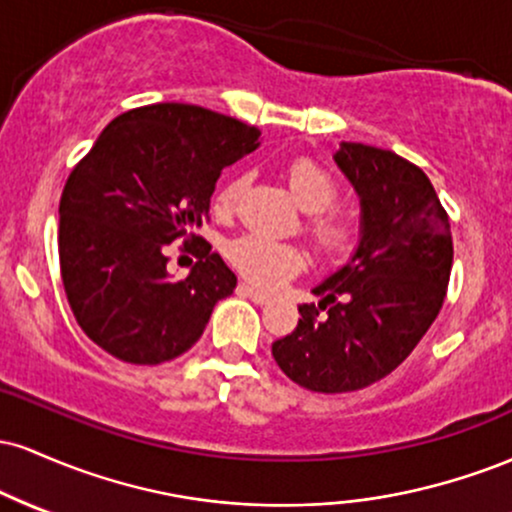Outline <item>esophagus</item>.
Listing matches in <instances>:
<instances>
[{
	"label": "esophagus",
	"instance_id": "esophagus-1",
	"mask_svg": "<svg viewBox=\"0 0 512 512\" xmlns=\"http://www.w3.org/2000/svg\"><path fill=\"white\" fill-rule=\"evenodd\" d=\"M238 293H240V296L250 298V301L257 303V305H267L269 301H272V296H269V293H262V291L252 289L250 284H240V286H238Z\"/></svg>",
	"mask_w": 512,
	"mask_h": 512
}]
</instances>
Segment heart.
I'll return each instance as SVG.
<instances>
[{
  "label": "heart",
  "mask_w": 512,
  "mask_h": 512,
  "mask_svg": "<svg viewBox=\"0 0 512 512\" xmlns=\"http://www.w3.org/2000/svg\"><path fill=\"white\" fill-rule=\"evenodd\" d=\"M286 180H289L293 197L308 214L303 233L313 243V248L325 257H349L361 240V223L354 211L337 204L342 195L337 175L315 158L298 156L286 168ZM245 182L248 180L240 173L223 182L214 202L219 214L228 216L238 209ZM226 257L245 279L262 289H272L303 267V252L298 245L279 243L257 233L233 238L226 245Z\"/></svg>",
  "instance_id": "b5f03b06"
}]
</instances>
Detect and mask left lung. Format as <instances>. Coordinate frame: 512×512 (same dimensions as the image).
<instances>
[{"mask_svg":"<svg viewBox=\"0 0 512 512\" xmlns=\"http://www.w3.org/2000/svg\"><path fill=\"white\" fill-rule=\"evenodd\" d=\"M337 166L361 197V243L298 305V325L272 344L279 368L305 390L337 395L378 383L433 325L452 269L450 216L407 158L344 142Z\"/></svg>","mask_w":512,"mask_h":512,"instance_id":"left-lung-1","label":"left lung"}]
</instances>
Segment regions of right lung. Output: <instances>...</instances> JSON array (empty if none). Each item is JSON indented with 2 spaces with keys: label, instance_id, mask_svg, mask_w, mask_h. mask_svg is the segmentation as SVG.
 Masks as SVG:
<instances>
[{
  "label": "right lung",
  "instance_id": "add662e5",
  "mask_svg": "<svg viewBox=\"0 0 512 512\" xmlns=\"http://www.w3.org/2000/svg\"><path fill=\"white\" fill-rule=\"evenodd\" d=\"M260 129L214 110L156 103L117 115L69 173L60 199V272L81 330L110 356L156 366L202 337L236 274L197 236L221 170L257 149ZM199 244L185 280L165 245Z\"/></svg>",
  "mask_w": 512,
  "mask_h": 512
}]
</instances>
